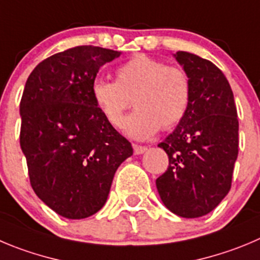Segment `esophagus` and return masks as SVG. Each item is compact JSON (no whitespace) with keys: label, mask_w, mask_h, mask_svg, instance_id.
<instances>
[{"label":"esophagus","mask_w":260,"mask_h":260,"mask_svg":"<svg viewBox=\"0 0 260 260\" xmlns=\"http://www.w3.org/2000/svg\"><path fill=\"white\" fill-rule=\"evenodd\" d=\"M147 150L146 146H142V145H133V151H135L136 155H140V154H144L145 151Z\"/></svg>","instance_id":"1"}]
</instances>
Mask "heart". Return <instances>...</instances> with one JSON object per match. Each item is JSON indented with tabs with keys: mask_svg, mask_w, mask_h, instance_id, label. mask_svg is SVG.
<instances>
[{
	"mask_svg": "<svg viewBox=\"0 0 260 260\" xmlns=\"http://www.w3.org/2000/svg\"><path fill=\"white\" fill-rule=\"evenodd\" d=\"M192 86L183 68L138 53L115 70V82L97 78L91 84V97L106 122L120 127L132 100L136 108L124 122L131 137L146 140L161 128L178 125L187 114Z\"/></svg>",
	"mask_w": 260,
	"mask_h": 260,
	"instance_id": "1",
	"label": "heart"
}]
</instances>
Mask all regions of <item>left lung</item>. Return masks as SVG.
<instances>
[{
	"instance_id": "left-lung-1",
	"label": "left lung",
	"mask_w": 260,
	"mask_h": 260,
	"mask_svg": "<svg viewBox=\"0 0 260 260\" xmlns=\"http://www.w3.org/2000/svg\"><path fill=\"white\" fill-rule=\"evenodd\" d=\"M177 61L192 86L187 114L157 146L169 166L156 179L161 201L174 214H208L231 190L239 154V119L231 86L220 69L198 55L178 51Z\"/></svg>"
}]
</instances>
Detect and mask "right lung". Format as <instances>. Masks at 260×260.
Returning <instances> with one entry per match:
<instances>
[{"label": "right lung", "mask_w": 260, "mask_h": 260, "mask_svg": "<svg viewBox=\"0 0 260 260\" xmlns=\"http://www.w3.org/2000/svg\"><path fill=\"white\" fill-rule=\"evenodd\" d=\"M119 51L77 46L41 61L20 101V147L36 195L61 217L82 219L106 203L114 174L133 154L106 122L91 84Z\"/></svg>", "instance_id": "1"}]
</instances>
